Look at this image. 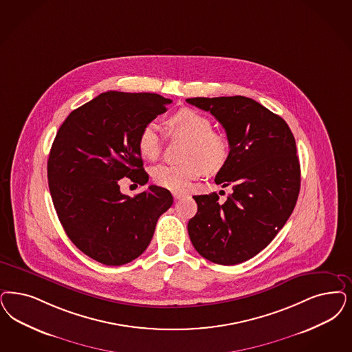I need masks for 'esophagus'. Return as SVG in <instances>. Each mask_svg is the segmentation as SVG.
<instances>
[{"instance_id": "esophagus-1", "label": "esophagus", "mask_w": 352, "mask_h": 352, "mask_svg": "<svg viewBox=\"0 0 352 352\" xmlns=\"http://www.w3.org/2000/svg\"><path fill=\"white\" fill-rule=\"evenodd\" d=\"M173 196H174L175 200H179V199H182L184 194H182V192H173Z\"/></svg>"}]
</instances>
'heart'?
I'll return each instance as SVG.
<instances>
[{
  "mask_svg": "<svg viewBox=\"0 0 352 352\" xmlns=\"http://www.w3.org/2000/svg\"><path fill=\"white\" fill-rule=\"evenodd\" d=\"M169 123L173 133L187 139L188 144L183 152L186 162L153 168L152 178L160 187L182 192L204 171L213 174L226 165L230 155L229 140L223 133L213 130V123L206 116L194 109H182L170 118ZM161 148V127L156 121L148 122L138 136V149L143 157L155 161Z\"/></svg>",
  "mask_w": 352,
  "mask_h": 352,
  "instance_id": "obj_1",
  "label": "heart"
}]
</instances>
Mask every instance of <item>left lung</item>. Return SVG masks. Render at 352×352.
<instances>
[{"label": "left lung", "mask_w": 352, "mask_h": 352, "mask_svg": "<svg viewBox=\"0 0 352 352\" xmlns=\"http://www.w3.org/2000/svg\"><path fill=\"white\" fill-rule=\"evenodd\" d=\"M186 101L210 111L225 129L230 155L214 182L232 187L225 203L216 192L194 196L197 212L188 221V235L206 260L235 265L264 250L295 208L300 190L295 139L285 120L252 98Z\"/></svg>", "instance_id": "1"}]
</instances>
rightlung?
<instances>
[{
    "mask_svg": "<svg viewBox=\"0 0 352 352\" xmlns=\"http://www.w3.org/2000/svg\"><path fill=\"white\" fill-rule=\"evenodd\" d=\"M170 102L157 94L104 92L73 110L52 144L49 191L58 219L70 241L101 264L120 267L142 255L173 204L158 186L133 197L120 190L124 177L148 182L138 136Z\"/></svg>",
    "mask_w": 352,
    "mask_h": 352,
    "instance_id": "1",
    "label": "right lung"
}]
</instances>
